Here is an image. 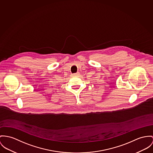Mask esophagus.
I'll list each match as a JSON object with an SVG mask.
<instances>
[{
	"label": "esophagus",
	"instance_id": "esophagus-1",
	"mask_svg": "<svg viewBox=\"0 0 153 153\" xmlns=\"http://www.w3.org/2000/svg\"><path fill=\"white\" fill-rule=\"evenodd\" d=\"M77 76H78V73H76L72 74V76L73 77H76Z\"/></svg>",
	"mask_w": 153,
	"mask_h": 153
}]
</instances>
